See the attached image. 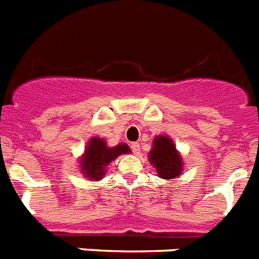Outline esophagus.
I'll return each mask as SVG.
<instances>
[{
  "instance_id": "1",
  "label": "esophagus",
  "mask_w": 259,
  "mask_h": 259,
  "mask_svg": "<svg viewBox=\"0 0 259 259\" xmlns=\"http://www.w3.org/2000/svg\"><path fill=\"white\" fill-rule=\"evenodd\" d=\"M131 149H132V152H134V154H139V153H140V144L132 143L131 144Z\"/></svg>"
}]
</instances>
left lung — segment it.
<instances>
[{"instance_id":"left-lung-1","label":"left lung","mask_w":259,"mask_h":259,"mask_svg":"<svg viewBox=\"0 0 259 259\" xmlns=\"http://www.w3.org/2000/svg\"><path fill=\"white\" fill-rule=\"evenodd\" d=\"M148 158L161 179H176L179 178V175H182L184 162L170 136L167 135L155 136Z\"/></svg>"}]
</instances>
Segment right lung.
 <instances>
[{
  "label": "right lung",
  "mask_w": 259,
  "mask_h": 259,
  "mask_svg": "<svg viewBox=\"0 0 259 259\" xmlns=\"http://www.w3.org/2000/svg\"><path fill=\"white\" fill-rule=\"evenodd\" d=\"M128 153H131V149L127 144L120 143L115 146H107L105 139L93 136L91 137V140H88L81 157L77 159V167L85 179L100 182L106 175V167L119 155Z\"/></svg>",
  "instance_id": "right-lung-1"
}]
</instances>
